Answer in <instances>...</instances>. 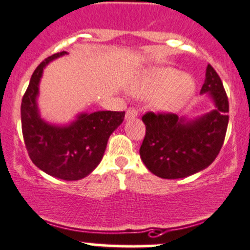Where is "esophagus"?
<instances>
[{"mask_svg":"<svg viewBox=\"0 0 250 250\" xmlns=\"http://www.w3.org/2000/svg\"><path fill=\"white\" fill-rule=\"evenodd\" d=\"M137 117V110L133 109V108H128L127 110H126V114H125V119L126 120H130V119H133V118Z\"/></svg>","mask_w":250,"mask_h":250,"instance_id":"1","label":"esophagus"}]
</instances>
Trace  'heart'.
I'll return each instance as SVG.
<instances>
[{
    "label": "heart",
    "instance_id": "1",
    "mask_svg": "<svg viewBox=\"0 0 250 250\" xmlns=\"http://www.w3.org/2000/svg\"><path fill=\"white\" fill-rule=\"evenodd\" d=\"M138 97H152L150 105L157 112H175L184 107L196 91L189 75H181L172 68H153L143 73L130 86Z\"/></svg>",
    "mask_w": 250,
    "mask_h": 250
}]
</instances>
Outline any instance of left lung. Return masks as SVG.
Here are the masks:
<instances>
[{"instance_id": "left-lung-1", "label": "left lung", "mask_w": 250, "mask_h": 250, "mask_svg": "<svg viewBox=\"0 0 250 250\" xmlns=\"http://www.w3.org/2000/svg\"><path fill=\"white\" fill-rule=\"evenodd\" d=\"M214 102L211 112L188 120L171 113L148 112L142 117L146 136L140 148L143 164L162 179H184L202 171L215 160L229 125V100L210 64L201 90Z\"/></svg>"}]
</instances>
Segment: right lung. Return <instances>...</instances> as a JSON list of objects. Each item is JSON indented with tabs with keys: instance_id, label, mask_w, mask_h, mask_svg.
<instances>
[{
	"instance_id": "add662e5",
	"label": "right lung",
	"mask_w": 250,
	"mask_h": 250,
	"mask_svg": "<svg viewBox=\"0 0 250 250\" xmlns=\"http://www.w3.org/2000/svg\"><path fill=\"white\" fill-rule=\"evenodd\" d=\"M66 52L44 59L31 75L21 100V130L29 157L46 174L65 181L90 175L104 154L109 136L123 123L125 112L80 113L68 125L44 122L38 107L39 85L46 65Z\"/></svg>"
}]
</instances>
